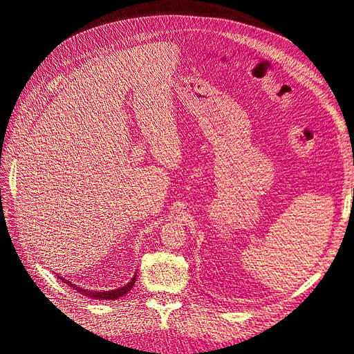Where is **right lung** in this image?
Returning a JSON list of instances; mask_svg holds the SVG:
<instances>
[{
	"mask_svg": "<svg viewBox=\"0 0 354 354\" xmlns=\"http://www.w3.org/2000/svg\"><path fill=\"white\" fill-rule=\"evenodd\" d=\"M57 279H60L62 282L68 283L71 288L77 289V291H78L80 294H82V295H85V297L94 298V299H108V301H109V299L121 298V297H124L128 291H130V289H131V288L134 286V283H136L137 272L134 273V276L131 277V281L128 282L127 285H124V286H121V288H116V289H111V291H90V289H84V288L80 286V285H75V283L69 282L68 279H65V277H62V276H59V274H57Z\"/></svg>",
	"mask_w": 354,
	"mask_h": 354,
	"instance_id": "add662e5",
	"label": "right lung"
}]
</instances>
